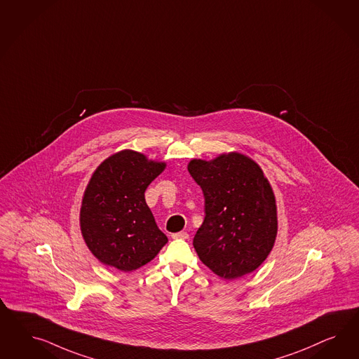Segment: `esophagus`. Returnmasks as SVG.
Returning a JSON list of instances; mask_svg holds the SVG:
<instances>
[{
  "mask_svg": "<svg viewBox=\"0 0 359 359\" xmlns=\"http://www.w3.org/2000/svg\"><path fill=\"white\" fill-rule=\"evenodd\" d=\"M172 239H188V233L187 231H179V233H174L172 236Z\"/></svg>",
  "mask_w": 359,
  "mask_h": 359,
  "instance_id": "obj_1",
  "label": "esophagus"
}]
</instances>
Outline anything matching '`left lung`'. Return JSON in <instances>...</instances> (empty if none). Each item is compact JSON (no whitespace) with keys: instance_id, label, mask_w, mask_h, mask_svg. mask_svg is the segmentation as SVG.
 Returning a JSON list of instances; mask_svg holds the SVG:
<instances>
[{"instance_id":"left-lung-1","label":"left lung","mask_w":359,"mask_h":359,"mask_svg":"<svg viewBox=\"0 0 359 359\" xmlns=\"http://www.w3.org/2000/svg\"><path fill=\"white\" fill-rule=\"evenodd\" d=\"M188 171L203 189L205 218L194 238L196 252L224 279L257 270L278 233L271 185L258 164L239 152L192 159Z\"/></svg>"}]
</instances>
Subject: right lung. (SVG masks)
Returning <instances> with one entry per match:
<instances>
[{"label":"right lung","mask_w":359,"mask_h":359,"mask_svg":"<svg viewBox=\"0 0 359 359\" xmlns=\"http://www.w3.org/2000/svg\"><path fill=\"white\" fill-rule=\"evenodd\" d=\"M164 168V162L133 150L113 154L96 168L83 197L80 228L101 263L133 271L168 242L144 200L146 188Z\"/></svg>","instance_id":"add662e5"}]
</instances>
